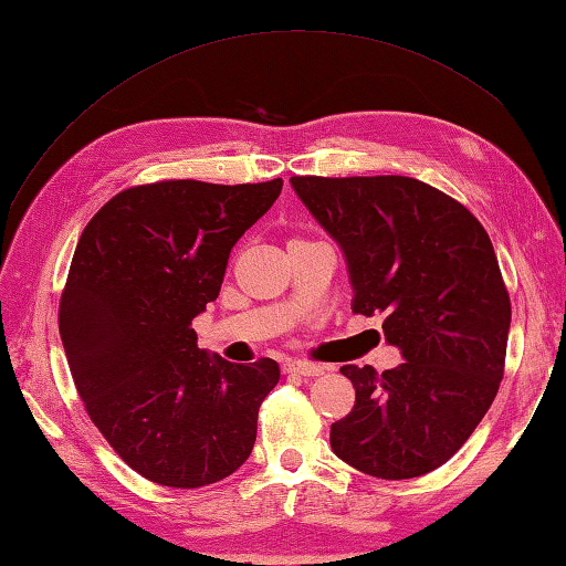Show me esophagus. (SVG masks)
Returning <instances> with one entry per match:
<instances>
[{"mask_svg":"<svg viewBox=\"0 0 566 566\" xmlns=\"http://www.w3.org/2000/svg\"><path fill=\"white\" fill-rule=\"evenodd\" d=\"M284 371H294V375H302V377H321L326 369H323L321 365L302 363V359H290V363L284 365Z\"/></svg>","mask_w":566,"mask_h":566,"instance_id":"obj_1","label":"esophagus"}]
</instances>
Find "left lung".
Returning <instances> with one entry per match:
<instances>
[{"label": "left lung", "mask_w": 566, "mask_h": 566, "mask_svg": "<svg viewBox=\"0 0 566 566\" xmlns=\"http://www.w3.org/2000/svg\"><path fill=\"white\" fill-rule=\"evenodd\" d=\"M338 248L353 314H384L403 363L345 365L355 406L331 426L343 462L377 479L444 464L482 423L506 363L511 302L494 245L460 201L413 177H292Z\"/></svg>", "instance_id": "8db88e82"}]
</instances>
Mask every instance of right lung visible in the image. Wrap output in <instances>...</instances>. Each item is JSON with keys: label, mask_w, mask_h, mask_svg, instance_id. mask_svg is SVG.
Returning a JSON list of instances; mask_svg holds the SVG:
<instances>
[{"label": "right lung", "mask_w": 566, "mask_h": 566, "mask_svg": "<svg viewBox=\"0 0 566 566\" xmlns=\"http://www.w3.org/2000/svg\"><path fill=\"white\" fill-rule=\"evenodd\" d=\"M280 191L282 179L143 185L106 201L80 235L60 340L92 423L155 484L221 482L255 444L280 365L201 350L191 321L216 302L231 248Z\"/></svg>", "instance_id": "right-lung-1"}]
</instances>
